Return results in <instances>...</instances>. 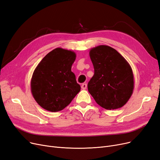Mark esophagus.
Listing matches in <instances>:
<instances>
[{
    "mask_svg": "<svg viewBox=\"0 0 160 160\" xmlns=\"http://www.w3.org/2000/svg\"><path fill=\"white\" fill-rule=\"evenodd\" d=\"M87 87H88V85H87V83H82V86H81V88H82V89H86L87 88Z\"/></svg>",
    "mask_w": 160,
    "mask_h": 160,
    "instance_id": "obj_1",
    "label": "esophagus"
}]
</instances>
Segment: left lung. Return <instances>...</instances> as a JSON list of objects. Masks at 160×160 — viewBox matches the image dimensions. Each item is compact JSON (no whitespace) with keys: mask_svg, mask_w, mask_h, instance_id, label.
<instances>
[{"mask_svg":"<svg viewBox=\"0 0 160 160\" xmlns=\"http://www.w3.org/2000/svg\"><path fill=\"white\" fill-rule=\"evenodd\" d=\"M89 56L95 70L88 84L89 93L106 110L122 107L133 93L131 66L115 49L107 45L91 48Z\"/></svg>","mask_w":160,"mask_h":160,"instance_id":"left-lung-1","label":"left lung"}]
</instances>
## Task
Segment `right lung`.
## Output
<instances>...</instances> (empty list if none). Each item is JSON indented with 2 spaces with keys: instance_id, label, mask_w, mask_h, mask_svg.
<instances>
[{
  "instance_id": "add662e5",
  "label": "right lung",
  "mask_w": 160,
  "mask_h": 160,
  "mask_svg": "<svg viewBox=\"0 0 160 160\" xmlns=\"http://www.w3.org/2000/svg\"><path fill=\"white\" fill-rule=\"evenodd\" d=\"M76 54L56 48L48 53L38 65L30 82L32 94L38 104L52 112L68 106L80 91L71 67Z\"/></svg>"
}]
</instances>
